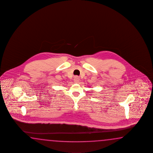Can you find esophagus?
I'll list each match as a JSON object with an SVG mask.
<instances>
[{"instance_id":"34e87169","label":"esophagus","mask_w":153,"mask_h":153,"mask_svg":"<svg viewBox=\"0 0 153 153\" xmlns=\"http://www.w3.org/2000/svg\"><path fill=\"white\" fill-rule=\"evenodd\" d=\"M79 77L78 76H76L75 77V78H74V82H75V83H78V82L79 81Z\"/></svg>"}]
</instances>
